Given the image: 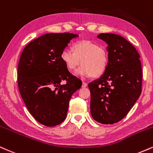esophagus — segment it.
<instances>
[{
	"instance_id": "obj_1",
	"label": "esophagus",
	"mask_w": 153,
	"mask_h": 153,
	"mask_svg": "<svg viewBox=\"0 0 153 153\" xmlns=\"http://www.w3.org/2000/svg\"><path fill=\"white\" fill-rule=\"evenodd\" d=\"M87 87V84L84 82H82V87Z\"/></svg>"
}]
</instances>
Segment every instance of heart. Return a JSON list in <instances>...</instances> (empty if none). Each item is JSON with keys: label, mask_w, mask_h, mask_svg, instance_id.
<instances>
[{"label": "heart", "mask_w": 153, "mask_h": 153, "mask_svg": "<svg viewBox=\"0 0 153 153\" xmlns=\"http://www.w3.org/2000/svg\"><path fill=\"white\" fill-rule=\"evenodd\" d=\"M71 52L64 49L60 58L66 69L74 71L81 64L82 66L76 74L82 78H88L94 75L100 76L107 70L109 64V56L107 50L100 44L91 41H79L74 43Z\"/></svg>", "instance_id": "b5f03b06"}]
</instances>
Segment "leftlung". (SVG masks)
<instances>
[{
	"instance_id": "obj_1",
	"label": "left lung",
	"mask_w": 153,
	"mask_h": 153,
	"mask_svg": "<svg viewBox=\"0 0 153 153\" xmlns=\"http://www.w3.org/2000/svg\"><path fill=\"white\" fill-rule=\"evenodd\" d=\"M97 38L107 44L109 64L100 78L88 84L91 114L98 123L112 125L127 115L140 96V56L121 36L100 33Z\"/></svg>"
}]
</instances>
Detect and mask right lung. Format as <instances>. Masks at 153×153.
Returning a JSON list of instances; mask_svg holds the SVG:
<instances>
[{"mask_svg":"<svg viewBox=\"0 0 153 153\" xmlns=\"http://www.w3.org/2000/svg\"><path fill=\"white\" fill-rule=\"evenodd\" d=\"M77 34L46 33L24 48L18 66V84L23 102L39 123L54 127L65 120L69 100L82 87L60 58ZM65 80V85L60 84Z\"/></svg>","mask_w":153,"mask_h":153,"instance_id":"obj_1","label":"right lung"}]
</instances>
